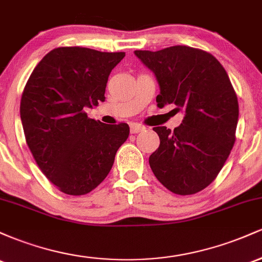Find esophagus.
<instances>
[{
	"instance_id": "esophagus-1",
	"label": "esophagus",
	"mask_w": 262,
	"mask_h": 262,
	"mask_svg": "<svg viewBox=\"0 0 262 262\" xmlns=\"http://www.w3.org/2000/svg\"><path fill=\"white\" fill-rule=\"evenodd\" d=\"M144 129H145V127L139 124V123H132L130 124V133H133V134L140 133V132H143Z\"/></svg>"
}]
</instances>
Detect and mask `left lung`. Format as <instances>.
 <instances>
[{"instance_id": "1", "label": "left lung", "mask_w": 262, "mask_h": 262, "mask_svg": "<svg viewBox=\"0 0 262 262\" xmlns=\"http://www.w3.org/2000/svg\"><path fill=\"white\" fill-rule=\"evenodd\" d=\"M134 53L158 79V106L172 103L185 112L181 125L172 132L152 128L160 145L150 155V167L173 193H197L214 181L235 143V90L221 62L204 50L175 45Z\"/></svg>"}]
</instances>
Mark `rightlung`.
Returning a JSON list of instances; mask_svg holds the SVG:
<instances>
[{
  "label": "right lung",
  "instance_id": "obj_1",
  "mask_svg": "<svg viewBox=\"0 0 262 262\" xmlns=\"http://www.w3.org/2000/svg\"><path fill=\"white\" fill-rule=\"evenodd\" d=\"M124 56L55 48L27 81L20 98L27 145L41 172L66 194L81 196L97 187L128 139L127 123L103 124L85 112L106 100L108 76Z\"/></svg>",
  "mask_w": 262,
  "mask_h": 262
}]
</instances>
